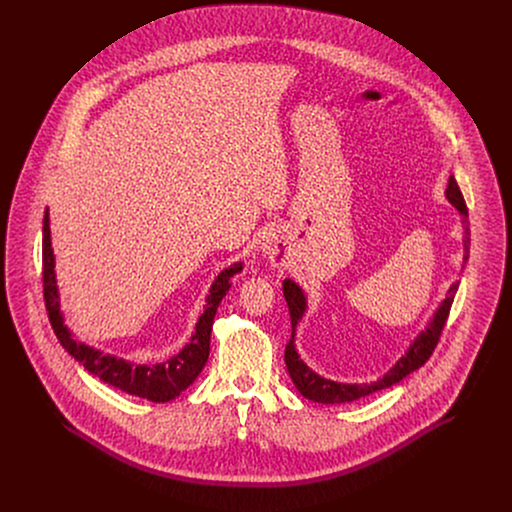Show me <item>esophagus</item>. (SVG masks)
I'll list each match as a JSON object with an SVG mask.
<instances>
[{
    "instance_id": "34e87169",
    "label": "esophagus",
    "mask_w": 512,
    "mask_h": 512,
    "mask_svg": "<svg viewBox=\"0 0 512 512\" xmlns=\"http://www.w3.org/2000/svg\"><path fill=\"white\" fill-rule=\"evenodd\" d=\"M262 250H264V254H266L272 262H282V260H284L282 244H280V240H276V238H268V240L262 244Z\"/></svg>"
}]
</instances>
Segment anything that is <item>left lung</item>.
Instances as JSON below:
<instances>
[{"instance_id":"8db88e82","label":"left lung","mask_w":512,"mask_h":512,"mask_svg":"<svg viewBox=\"0 0 512 512\" xmlns=\"http://www.w3.org/2000/svg\"><path fill=\"white\" fill-rule=\"evenodd\" d=\"M445 197L459 211V215H463V224H465L463 226L465 228V236H463V250H465L463 262H467V258H469V242H471L469 226H467V217L469 215H467V205L463 201V195H461L459 185H457L453 175L447 181ZM457 288H459V282L451 284L445 299L439 303L432 321L414 339V343L410 345L406 355L400 357L396 361V365L392 366L382 378H378L374 382H363V384H345V382H335V380L319 376L317 372H313L309 366L299 359V355L295 351V345H293V337H295V327H297V323L301 321V317H303V313L307 309V299H305V293L301 292V288L293 280H290V278L284 280V297L288 301L290 317H292V339L286 345V366H288V372L292 376L295 388L299 390V394L303 398L319 402V404H345V402H353V400L365 398V396L372 394V392L390 388L392 384L400 382L410 372H414L420 366L426 365V361L432 357V353H434V349L438 345L439 335L443 331V325L447 321V315H449V309H451V303H453V297H455Z\"/></svg>"}]
</instances>
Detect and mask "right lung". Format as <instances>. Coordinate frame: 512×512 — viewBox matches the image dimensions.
I'll list each match as a JSON object with an SVG mask.
<instances>
[{"instance_id": "right-lung-1", "label": "right lung", "mask_w": 512, "mask_h": 512, "mask_svg": "<svg viewBox=\"0 0 512 512\" xmlns=\"http://www.w3.org/2000/svg\"><path fill=\"white\" fill-rule=\"evenodd\" d=\"M242 272V262H236L224 268L213 282L209 295L205 299V311L201 313L195 333L189 343L171 359L159 365H134L124 359L106 355L94 347L78 343L73 333L65 325L61 313L57 276H55V254L51 246V228H49V209H45L43 219V295L45 307L49 313L51 327L65 347V351L74 357L88 372L98 376L102 382L120 388L132 396L147 398L151 402H169L187 390L195 378L201 374L203 366L209 361L211 351V331L222 297L230 290V280Z\"/></svg>"}]
</instances>
